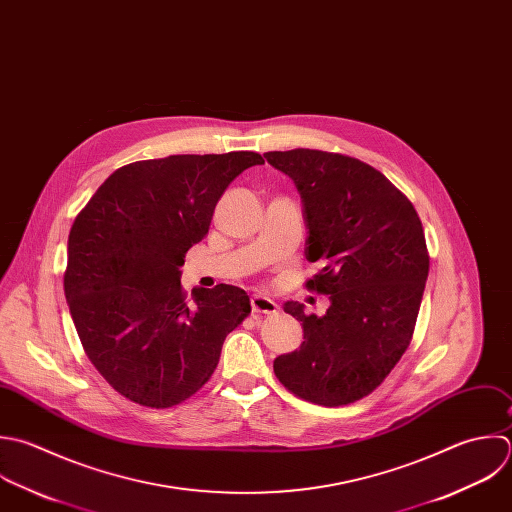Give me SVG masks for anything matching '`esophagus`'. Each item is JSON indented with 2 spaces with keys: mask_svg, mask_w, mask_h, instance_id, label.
Returning a JSON list of instances; mask_svg holds the SVG:
<instances>
[{
  "mask_svg": "<svg viewBox=\"0 0 512 512\" xmlns=\"http://www.w3.org/2000/svg\"><path fill=\"white\" fill-rule=\"evenodd\" d=\"M251 309H253V313L273 315V313H277V303H275V301H271L269 297L253 295V297H251Z\"/></svg>",
  "mask_w": 512,
  "mask_h": 512,
  "instance_id": "obj_1",
  "label": "esophagus"
}]
</instances>
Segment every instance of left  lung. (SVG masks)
<instances>
[{
	"mask_svg": "<svg viewBox=\"0 0 512 512\" xmlns=\"http://www.w3.org/2000/svg\"><path fill=\"white\" fill-rule=\"evenodd\" d=\"M265 159L303 199L307 259L323 263L305 287L331 299L323 317L285 305L305 341L277 357L273 371L299 399L351 405L371 395L411 345L429 277L423 223L409 197L361 159L303 147Z\"/></svg>",
	"mask_w": 512,
	"mask_h": 512,
	"instance_id": "8db88e82",
	"label": "left lung"
}]
</instances>
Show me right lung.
Here are the masks:
<instances>
[{
  "label": "right lung",
  "mask_w": 512,
  "mask_h": 512,
  "mask_svg": "<svg viewBox=\"0 0 512 512\" xmlns=\"http://www.w3.org/2000/svg\"><path fill=\"white\" fill-rule=\"evenodd\" d=\"M255 151L169 155L113 171L77 213L63 289L85 355L125 399L169 409L217 369L225 337L251 313L233 285L181 287L183 257Z\"/></svg>",
  "instance_id": "add662e5"
}]
</instances>
